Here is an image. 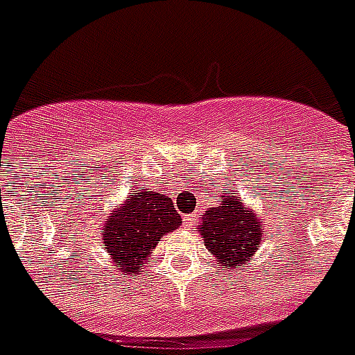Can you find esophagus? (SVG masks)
I'll return each mask as SVG.
<instances>
[{"mask_svg": "<svg viewBox=\"0 0 355 355\" xmlns=\"http://www.w3.org/2000/svg\"><path fill=\"white\" fill-rule=\"evenodd\" d=\"M183 222H185V225H191V218H185Z\"/></svg>", "mask_w": 355, "mask_h": 355, "instance_id": "obj_1", "label": "esophagus"}]
</instances>
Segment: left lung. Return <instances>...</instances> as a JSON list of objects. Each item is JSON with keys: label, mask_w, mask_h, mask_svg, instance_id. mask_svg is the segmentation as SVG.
I'll return each instance as SVG.
<instances>
[{"label": "left lung", "mask_w": 355, "mask_h": 355, "mask_svg": "<svg viewBox=\"0 0 355 355\" xmlns=\"http://www.w3.org/2000/svg\"><path fill=\"white\" fill-rule=\"evenodd\" d=\"M208 252L216 263L235 270L254 260L263 231L256 210L243 202L237 191L225 189L220 205L208 208L197 225Z\"/></svg>", "instance_id": "left-lung-1"}]
</instances>
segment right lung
<instances>
[{
	"label": "right lung",
	"instance_id": "right-lung-1",
	"mask_svg": "<svg viewBox=\"0 0 355 355\" xmlns=\"http://www.w3.org/2000/svg\"><path fill=\"white\" fill-rule=\"evenodd\" d=\"M180 225L182 216L166 193L132 191L103 220V248L120 275H135L143 270L158 241Z\"/></svg>",
	"mask_w": 355,
	"mask_h": 355
}]
</instances>
